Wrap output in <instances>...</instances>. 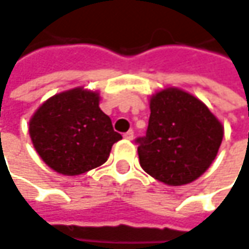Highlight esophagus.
I'll return each mask as SVG.
<instances>
[{
	"label": "esophagus",
	"mask_w": 249,
	"mask_h": 249,
	"mask_svg": "<svg viewBox=\"0 0 249 249\" xmlns=\"http://www.w3.org/2000/svg\"><path fill=\"white\" fill-rule=\"evenodd\" d=\"M123 137H124L126 140H133V137H134V131L129 130L127 133H124V134H123Z\"/></svg>",
	"instance_id": "1"
}]
</instances>
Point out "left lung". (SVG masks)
Listing matches in <instances>:
<instances>
[{"instance_id":"left-lung-1","label":"left lung","mask_w":249,"mask_h":249,"mask_svg":"<svg viewBox=\"0 0 249 249\" xmlns=\"http://www.w3.org/2000/svg\"><path fill=\"white\" fill-rule=\"evenodd\" d=\"M150 119L137 153L144 171L160 182L180 186L212 165L223 140V124L196 96L165 88L150 98Z\"/></svg>"}]
</instances>
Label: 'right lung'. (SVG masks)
I'll use <instances>...</instances> for the list:
<instances>
[{
    "label": "right lung",
    "instance_id": "right-lung-1",
    "mask_svg": "<svg viewBox=\"0 0 249 249\" xmlns=\"http://www.w3.org/2000/svg\"><path fill=\"white\" fill-rule=\"evenodd\" d=\"M29 134L37 154L63 175L101 167L122 139L99 107V93L81 87L56 93L33 113Z\"/></svg>",
    "mask_w": 249,
    "mask_h": 249
}]
</instances>
